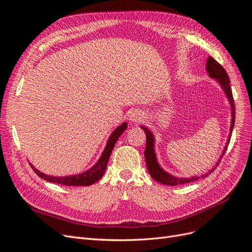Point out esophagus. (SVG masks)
<instances>
[{
  "label": "esophagus",
  "instance_id": "34e87169",
  "mask_svg": "<svg viewBox=\"0 0 252 252\" xmlns=\"http://www.w3.org/2000/svg\"><path fill=\"white\" fill-rule=\"evenodd\" d=\"M143 118H144V114L141 111H136L135 110V111H133L131 113L130 121L134 122V123H136V122H138V123H140V122L143 121Z\"/></svg>",
  "mask_w": 252,
  "mask_h": 252
}]
</instances>
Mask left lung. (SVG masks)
Instances as JSON below:
<instances>
[{
  "instance_id": "left-lung-1",
  "label": "left lung",
  "mask_w": 252,
  "mask_h": 252,
  "mask_svg": "<svg viewBox=\"0 0 252 252\" xmlns=\"http://www.w3.org/2000/svg\"><path fill=\"white\" fill-rule=\"evenodd\" d=\"M206 69H207L208 73L211 78L217 79L218 82L220 84V86L224 89L225 94L228 97V100L230 102L231 105V109H232V120H231V127H230V134L228 136V140L226 143V146L224 148V151L222 156H220V158H223L224 154L226 152V149L229 145L230 142V138H231V132L232 129L234 126V120H235V105H234V100H233V95H232V90L230 87V80L228 74L226 72V70L224 69V67L220 65V63H218L217 61L213 59L212 57H209L207 60V64H206ZM142 129L144 130L145 134H146V148H145L144 155H145V159H146V165H147V169L150 173V175L152 177V179L156 180L158 183H162L164 185H169V186H177V185H183L186 184V183H190V182H194L197 181L201 177H193V178H189V179H183V178H175L172 177V175L166 173L161 167L158 166V162H157V158L155 155V150H154V136H152L151 132L148 130L146 127H142ZM220 161L217 163H220ZM216 167L209 171H213L215 170ZM209 173L203 175V178L207 177Z\"/></svg>"
}]
</instances>
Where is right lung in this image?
<instances>
[{"mask_svg":"<svg viewBox=\"0 0 252 252\" xmlns=\"http://www.w3.org/2000/svg\"><path fill=\"white\" fill-rule=\"evenodd\" d=\"M126 128H127V124L123 123L113 131V133L110 135V138L107 142V145H106V147L103 151L102 157L100 158V159H98V162L94 167H91L90 169H88L87 171L83 172L81 174L70 175V177H63V178L49 177V175H46V174L40 172L39 170H36L32 164H30V166H32L33 171L37 175H39L40 178H42L43 180L47 181V182L57 183V184L65 185V186H89L91 184H94V183L97 182L103 177V174L106 170V167H107L108 159H109V157H110L111 151L114 147V145H116L119 136L126 130Z\"/></svg>","mask_w":252,"mask_h":252,"instance_id":"add662e5","label":"right lung"}]
</instances>
